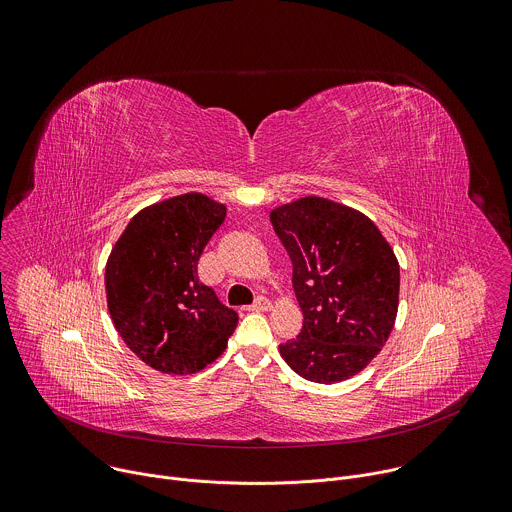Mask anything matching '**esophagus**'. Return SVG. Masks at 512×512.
Wrapping results in <instances>:
<instances>
[{
  "mask_svg": "<svg viewBox=\"0 0 512 512\" xmlns=\"http://www.w3.org/2000/svg\"><path fill=\"white\" fill-rule=\"evenodd\" d=\"M272 308V302L268 300V298H264V296H258L256 300H254V304L248 308V310H254V312H266V310H270Z\"/></svg>",
  "mask_w": 512,
  "mask_h": 512,
  "instance_id": "obj_1",
  "label": "esophagus"
}]
</instances>
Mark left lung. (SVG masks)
<instances>
[{
	"label": "left lung",
	"instance_id": "left-lung-1",
	"mask_svg": "<svg viewBox=\"0 0 512 512\" xmlns=\"http://www.w3.org/2000/svg\"><path fill=\"white\" fill-rule=\"evenodd\" d=\"M292 260L302 332L280 344L286 364L310 382L334 384L386 344L400 290L398 260L376 224L328 198L306 196L270 212Z\"/></svg>",
	"mask_w": 512,
	"mask_h": 512
}]
</instances>
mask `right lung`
<instances>
[{
	"mask_svg": "<svg viewBox=\"0 0 512 512\" xmlns=\"http://www.w3.org/2000/svg\"><path fill=\"white\" fill-rule=\"evenodd\" d=\"M226 218L200 192L140 210L106 264V300L126 346L164 374H194L228 346L238 314L198 278V260Z\"/></svg>",
	"mask_w": 512,
	"mask_h": 512,
	"instance_id": "1",
	"label": "right lung"
}]
</instances>
